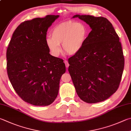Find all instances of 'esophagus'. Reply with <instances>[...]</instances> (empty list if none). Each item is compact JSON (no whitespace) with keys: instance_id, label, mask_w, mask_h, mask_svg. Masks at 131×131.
Masks as SVG:
<instances>
[{"instance_id":"esophagus-1","label":"esophagus","mask_w":131,"mask_h":131,"mask_svg":"<svg viewBox=\"0 0 131 131\" xmlns=\"http://www.w3.org/2000/svg\"><path fill=\"white\" fill-rule=\"evenodd\" d=\"M64 62H65V63L66 67V68H68L69 66V63H68V61L65 60V61H64Z\"/></svg>"}]
</instances>
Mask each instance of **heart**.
<instances>
[{"label": "heart", "mask_w": 131, "mask_h": 131, "mask_svg": "<svg viewBox=\"0 0 131 131\" xmlns=\"http://www.w3.org/2000/svg\"><path fill=\"white\" fill-rule=\"evenodd\" d=\"M87 28L84 24L67 21L56 26L51 31V37L46 39L47 47L52 55L58 57L62 50L68 55H75L79 52L86 41Z\"/></svg>", "instance_id": "heart-1"}]
</instances>
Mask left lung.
<instances>
[{
  "mask_svg": "<svg viewBox=\"0 0 131 131\" xmlns=\"http://www.w3.org/2000/svg\"><path fill=\"white\" fill-rule=\"evenodd\" d=\"M91 28L77 54L68 59L69 72L80 98L97 103L116 92L122 80L124 57L122 44L112 23L102 16L75 15Z\"/></svg>",
  "mask_w": 131,
  "mask_h": 131,
  "instance_id": "1",
  "label": "left lung"
}]
</instances>
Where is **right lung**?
<instances>
[{
    "label": "right lung",
    "mask_w": 131,
    "mask_h": 131,
    "mask_svg": "<svg viewBox=\"0 0 131 131\" xmlns=\"http://www.w3.org/2000/svg\"><path fill=\"white\" fill-rule=\"evenodd\" d=\"M58 17L49 15L20 23L7 49V70L12 86L23 101L33 105L53 103L66 72L63 59L50 55L46 44L48 28Z\"/></svg>",
    "instance_id": "add662e5"
}]
</instances>
